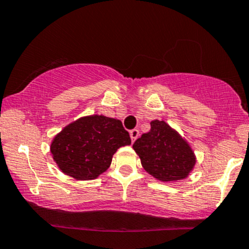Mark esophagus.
<instances>
[{
	"label": "esophagus",
	"mask_w": 249,
	"mask_h": 249,
	"mask_svg": "<svg viewBox=\"0 0 249 249\" xmlns=\"http://www.w3.org/2000/svg\"><path fill=\"white\" fill-rule=\"evenodd\" d=\"M138 136H139V131L137 129H133V130L130 131V137H131V141H132V142H135L136 139L138 138Z\"/></svg>",
	"instance_id": "esophagus-1"
}]
</instances>
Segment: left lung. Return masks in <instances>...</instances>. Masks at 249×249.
Here are the masks:
<instances>
[{"mask_svg":"<svg viewBox=\"0 0 249 249\" xmlns=\"http://www.w3.org/2000/svg\"><path fill=\"white\" fill-rule=\"evenodd\" d=\"M132 147L146 173L162 182L187 178L196 164L189 143L164 120H152L149 132L143 133Z\"/></svg>","mask_w":249,"mask_h":249,"instance_id":"1","label":"left lung"}]
</instances>
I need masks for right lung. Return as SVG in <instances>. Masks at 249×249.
<instances>
[{
	"mask_svg": "<svg viewBox=\"0 0 249 249\" xmlns=\"http://www.w3.org/2000/svg\"><path fill=\"white\" fill-rule=\"evenodd\" d=\"M130 144L129 132L119 119L93 114L65 126L52 141L51 152L62 173L91 181L107 170L119 147Z\"/></svg>",
	"mask_w": 249,
	"mask_h": 249,
	"instance_id": "right-lung-1",
	"label": "right lung"
}]
</instances>
